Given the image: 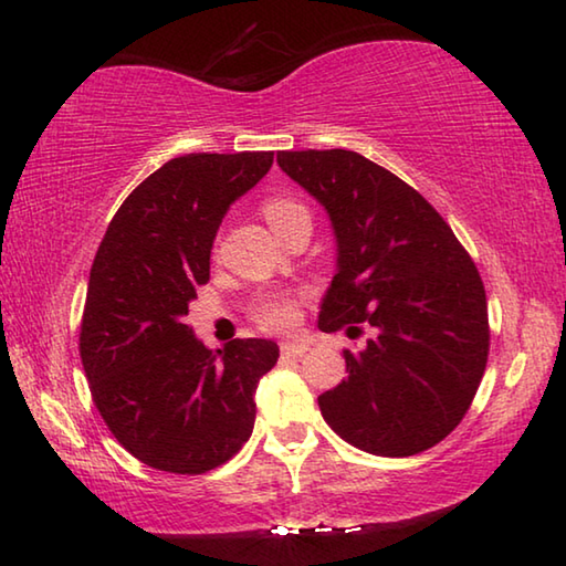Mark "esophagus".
Listing matches in <instances>:
<instances>
[{
  "label": "esophagus",
  "mask_w": 566,
  "mask_h": 566,
  "mask_svg": "<svg viewBox=\"0 0 566 566\" xmlns=\"http://www.w3.org/2000/svg\"><path fill=\"white\" fill-rule=\"evenodd\" d=\"M282 354H286V357H304L306 352H310V344L304 342H282Z\"/></svg>",
  "instance_id": "esophagus-1"
}]
</instances>
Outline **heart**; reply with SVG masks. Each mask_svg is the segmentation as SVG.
Returning a JSON list of instances; mask_svg holds the SVG:
<instances>
[{
  "label": "heart",
  "mask_w": 566,
  "mask_h": 566,
  "mask_svg": "<svg viewBox=\"0 0 566 566\" xmlns=\"http://www.w3.org/2000/svg\"><path fill=\"white\" fill-rule=\"evenodd\" d=\"M264 219L270 222L274 232H282V229L292 227L296 222H312L310 209L302 202H296L294 197H274L264 205ZM300 317V300L292 294H270L262 296L254 306V319L262 329L270 332H286L296 324Z\"/></svg>",
  "instance_id": "1"
}]
</instances>
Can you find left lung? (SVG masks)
Listing matches in <instances>:
<instances>
[{
    "instance_id": "1",
    "label": "left lung",
    "mask_w": 566,
    "mask_h": 566,
    "mask_svg": "<svg viewBox=\"0 0 566 566\" xmlns=\"http://www.w3.org/2000/svg\"><path fill=\"white\" fill-rule=\"evenodd\" d=\"M280 167L327 209L337 274L319 329L357 337L347 379L319 397L344 442L411 457L454 432L490 357L482 276L444 217L389 169L347 149L280 151Z\"/></svg>"
}]
</instances>
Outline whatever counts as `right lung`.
I'll return each mask as SVG.
<instances>
[{
	"mask_svg": "<svg viewBox=\"0 0 566 566\" xmlns=\"http://www.w3.org/2000/svg\"><path fill=\"white\" fill-rule=\"evenodd\" d=\"M274 151L175 157L112 217L90 272L80 357L94 407L132 457L169 474H205L254 429V389L280 347L232 339L207 349L185 317L209 282V254L229 205Z\"/></svg>",
	"mask_w": 566,
	"mask_h": 566,
	"instance_id": "1",
	"label": "right lung"
}]
</instances>
